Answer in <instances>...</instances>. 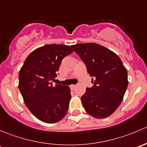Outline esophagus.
<instances>
[{
	"mask_svg": "<svg viewBox=\"0 0 147 147\" xmlns=\"http://www.w3.org/2000/svg\"><path fill=\"white\" fill-rule=\"evenodd\" d=\"M75 88H76V85L72 84V85H71V86H70V88L71 89V90H74V89Z\"/></svg>",
	"mask_w": 147,
	"mask_h": 147,
	"instance_id": "34e87169",
	"label": "esophagus"
}]
</instances>
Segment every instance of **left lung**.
Segmentation results:
<instances>
[{
  "label": "left lung",
  "mask_w": 147,
  "mask_h": 147,
  "mask_svg": "<svg viewBox=\"0 0 147 147\" xmlns=\"http://www.w3.org/2000/svg\"><path fill=\"white\" fill-rule=\"evenodd\" d=\"M71 47L94 77L93 86L87 88L81 98L85 110L98 119L109 117L120 105L127 88L126 68L115 53L102 45L82 43Z\"/></svg>",
  "instance_id": "obj_1"
}]
</instances>
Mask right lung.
<instances>
[{"label": "right lung", "mask_w": 147, "mask_h": 147, "mask_svg": "<svg viewBox=\"0 0 147 147\" xmlns=\"http://www.w3.org/2000/svg\"><path fill=\"white\" fill-rule=\"evenodd\" d=\"M64 45H47L32 51L19 72V87L26 106L37 119L55 123L65 117L69 108V86H52L61 61L73 52Z\"/></svg>", "instance_id": "1"}]
</instances>
